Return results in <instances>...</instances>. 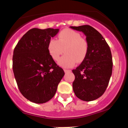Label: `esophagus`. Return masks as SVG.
<instances>
[{
    "instance_id": "1",
    "label": "esophagus",
    "mask_w": 128,
    "mask_h": 128,
    "mask_svg": "<svg viewBox=\"0 0 128 128\" xmlns=\"http://www.w3.org/2000/svg\"><path fill=\"white\" fill-rule=\"evenodd\" d=\"M64 72H65V73H66V72H71V70H68V69H64Z\"/></svg>"
}]
</instances>
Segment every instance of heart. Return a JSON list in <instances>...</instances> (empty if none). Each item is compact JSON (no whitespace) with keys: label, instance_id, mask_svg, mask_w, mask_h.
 <instances>
[{"label":"heart","instance_id":"1","mask_svg":"<svg viewBox=\"0 0 128 128\" xmlns=\"http://www.w3.org/2000/svg\"><path fill=\"white\" fill-rule=\"evenodd\" d=\"M47 50L50 57L58 61L65 52V55L58 63L63 67H71L76 63H80L86 58L89 45L79 32L70 29H65L58 34L57 40L50 39L47 45Z\"/></svg>","mask_w":128,"mask_h":128}]
</instances>
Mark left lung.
Listing matches in <instances>:
<instances>
[{
  "mask_svg": "<svg viewBox=\"0 0 128 128\" xmlns=\"http://www.w3.org/2000/svg\"><path fill=\"white\" fill-rule=\"evenodd\" d=\"M81 31L89 45L88 55L72 72L75 80L72 83L77 98L91 101L104 93L112 74L113 62L110 48L98 30L88 25L70 27Z\"/></svg>",
  "mask_w": 128,
  "mask_h": 128,
  "instance_id": "1",
  "label": "left lung"
}]
</instances>
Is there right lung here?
I'll return each mask as SVG.
<instances>
[{
	"label": "right lung",
	"instance_id": "obj_1",
	"mask_svg": "<svg viewBox=\"0 0 128 128\" xmlns=\"http://www.w3.org/2000/svg\"><path fill=\"white\" fill-rule=\"evenodd\" d=\"M58 32L59 29L52 28L30 29L13 51V70L19 90L34 103L50 100L65 75L47 50L48 41Z\"/></svg>",
	"mask_w": 128,
	"mask_h": 128
}]
</instances>
